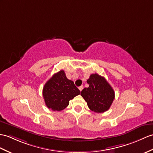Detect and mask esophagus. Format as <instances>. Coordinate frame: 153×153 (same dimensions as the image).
Here are the masks:
<instances>
[{"label": "esophagus", "instance_id": "1", "mask_svg": "<svg viewBox=\"0 0 153 153\" xmlns=\"http://www.w3.org/2000/svg\"><path fill=\"white\" fill-rule=\"evenodd\" d=\"M83 88H84V87H83V85H81V86H80V87H79V90L81 91L83 89Z\"/></svg>", "mask_w": 153, "mask_h": 153}]
</instances>
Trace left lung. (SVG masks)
Instances as JSON below:
<instances>
[{"label": "left lung", "instance_id": "left-lung-1", "mask_svg": "<svg viewBox=\"0 0 153 153\" xmlns=\"http://www.w3.org/2000/svg\"><path fill=\"white\" fill-rule=\"evenodd\" d=\"M87 83L89 87L83 89L80 95L86 101L89 108L97 113L107 111L115 99L113 88L105 77L97 73L91 74Z\"/></svg>", "mask_w": 153, "mask_h": 153}]
</instances>
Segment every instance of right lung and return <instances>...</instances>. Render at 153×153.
Wrapping results in <instances>:
<instances>
[{
	"mask_svg": "<svg viewBox=\"0 0 153 153\" xmlns=\"http://www.w3.org/2000/svg\"><path fill=\"white\" fill-rule=\"evenodd\" d=\"M80 91L72 80L68 79L64 70L55 73L45 84L43 95L48 108L61 111L69 105V100Z\"/></svg>",
	"mask_w": 153,
	"mask_h": 153,
	"instance_id": "right-lung-1",
	"label": "right lung"
}]
</instances>
